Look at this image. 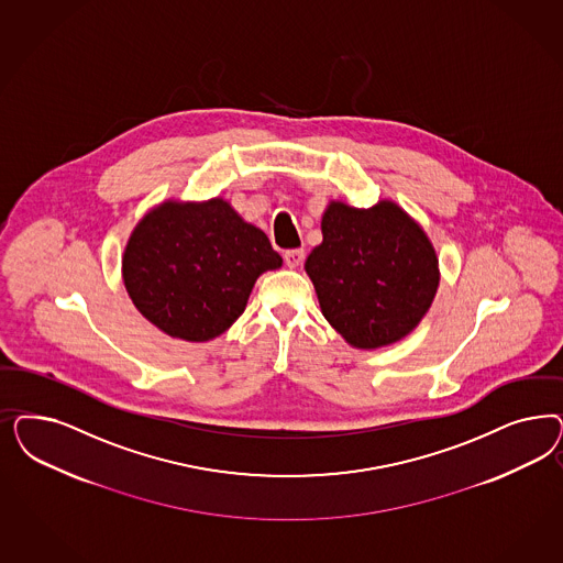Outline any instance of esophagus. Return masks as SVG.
<instances>
[{"label": "esophagus", "mask_w": 563, "mask_h": 563, "mask_svg": "<svg viewBox=\"0 0 563 563\" xmlns=\"http://www.w3.org/2000/svg\"><path fill=\"white\" fill-rule=\"evenodd\" d=\"M284 261H286V265H288L290 269H296V267H300L302 261H305V251H300V249L286 251V253H284Z\"/></svg>", "instance_id": "esophagus-1"}]
</instances>
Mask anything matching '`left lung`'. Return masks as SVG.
<instances>
[{
	"label": "left lung",
	"mask_w": 563,
	"mask_h": 563,
	"mask_svg": "<svg viewBox=\"0 0 563 563\" xmlns=\"http://www.w3.org/2000/svg\"><path fill=\"white\" fill-rule=\"evenodd\" d=\"M321 232L305 269L329 325L358 350L404 340L439 288V258L418 221L394 200L371 209L331 200Z\"/></svg>",
	"instance_id": "8db88e82"
}]
</instances>
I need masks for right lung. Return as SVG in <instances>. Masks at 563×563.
I'll use <instances>...</instances> for the list:
<instances>
[{
    "label": "right lung",
    "mask_w": 563,
    "mask_h": 563,
    "mask_svg": "<svg viewBox=\"0 0 563 563\" xmlns=\"http://www.w3.org/2000/svg\"><path fill=\"white\" fill-rule=\"evenodd\" d=\"M282 267L269 238L228 200H164L122 256L128 296L169 338L209 342L234 325L258 275Z\"/></svg>",
    "instance_id": "right-lung-1"
}]
</instances>
